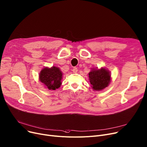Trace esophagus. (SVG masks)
Here are the masks:
<instances>
[{
    "mask_svg": "<svg viewBox=\"0 0 147 147\" xmlns=\"http://www.w3.org/2000/svg\"><path fill=\"white\" fill-rule=\"evenodd\" d=\"M77 67H74L73 68V71L74 73H76L77 72Z\"/></svg>",
    "mask_w": 147,
    "mask_h": 147,
    "instance_id": "esophagus-1",
    "label": "esophagus"
}]
</instances>
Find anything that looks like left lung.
I'll return each mask as SVG.
<instances>
[{
	"mask_svg": "<svg viewBox=\"0 0 147 147\" xmlns=\"http://www.w3.org/2000/svg\"><path fill=\"white\" fill-rule=\"evenodd\" d=\"M92 88L95 90H101L106 87L111 82L109 72L105 68L92 70L89 74Z\"/></svg>",
	"mask_w": 147,
	"mask_h": 147,
	"instance_id": "obj_1",
	"label": "left lung"
}]
</instances>
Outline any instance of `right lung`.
<instances>
[{
  "label": "right lung",
  "mask_w": 147,
  "mask_h": 147,
  "mask_svg": "<svg viewBox=\"0 0 147 147\" xmlns=\"http://www.w3.org/2000/svg\"><path fill=\"white\" fill-rule=\"evenodd\" d=\"M62 72L60 68L53 67L50 68H44L40 74V80L49 90H55L61 84Z\"/></svg>",
  "instance_id": "obj_1"
}]
</instances>
